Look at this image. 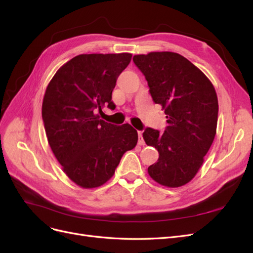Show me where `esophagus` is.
Wrapping results in <instances>:
<instances>
[{
	"mask_svg": "<svg viewBox=\"0 0 253 253\" xmlns=\"http://www.w3.org/2000/svg\"><path fill=\"white\" fill-rule=\"evenodd\" d=\"M138 137H139V140H138V144L139 145H144V140L142 138V132L138 131Z\"/></svg>",
	"mask_w": 253,
	"mask_h": 253,
	"instance_id": "esophagus-1",
	"label": "esophagus"
}]
</instances>
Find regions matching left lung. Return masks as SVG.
Masks as SVG:
<instances>
[{
  "instance_id": "1",
  "label": "left lung",
  "mask_w": 253,
  "mask_h": 253,
  "mask_svg": "<svg viewBox=\"0 0 253 253\" xmlns=\"http://www.w3.org/2000/svg\"><path fill=\"white\" fill-rule=\"evenodd\" d=\"M134 63L148 81L153 101L162 105L164 133L148 127L143 139L158 153L148 173L159 185L178 188L194 178L216 134L218 101L209 78L177 52L135 55Z\"/></svg>"
}]
</instances>
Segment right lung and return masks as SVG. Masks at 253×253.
Instances as JSON below:
<instances>
[{"mask_svg": "<svg viewBox=\"0 0 253 253\" xmlns=\"http://www.w3.org/2000/svg\"><path fill=\"white\" fill-rule=\"evenodd\" d=\"M132 53H82L61 66L45 90L42 118L49 147L63 172L83 189L109 181L138 134L128 124L101 119Z\"/></svg>", "mask_w": 253, "mask_h": 253, "instance_id": "obj_1", "label": "right lung"}]
</instances>
